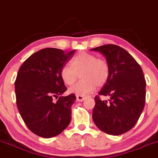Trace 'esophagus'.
Returning a JSON list of instances; mask_svg holds the SVG:
<instances>
[{
	"label": "esophagus",
	"instance_id": "obj_1",
	"mask_svg": "<svg viewBox=\"0 0 158 158\" xmlns=\"http://www.w3.org/2000/svg\"><path fill=\"white\" fill-rule=\"evenodd\" d=\"M85 98H86V96H79V95H77V100L78 102H82V101H84Z\"/></svg>",
	"mask_w": 158,
	"mask_h": 158
}]
</instances>
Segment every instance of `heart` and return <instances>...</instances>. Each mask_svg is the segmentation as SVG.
Returning <instances> with one entry per match:
<instances>
[{
    "label": "heart",
    "mask_w": 158,
    "mask_h": 158,
    "mask_svg": "<svg viewBox=\"0 0 158 158\" xmlns=\"http://www.w3.org/2000/svg\"><path fill=\"white\" fill-rule=\"evenodd\" d=\"M71 66L64 65L61 70V78L64 84L73 85L81 73L82 80L69 88V93L85 96L96 90L97 86H103L110 77L108 62L96 55L82 52L71 60Z\"/></svg>",
    "instance_id": "obj_1"
}]
</instances>
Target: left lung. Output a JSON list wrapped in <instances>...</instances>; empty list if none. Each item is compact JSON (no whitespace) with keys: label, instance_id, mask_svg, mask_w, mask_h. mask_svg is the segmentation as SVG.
<instances>
[{"label":"left lung","instance_id":"8db88e82","mask_svg":"<svg viewBox=\"0 0 158 158\" xmlns=\"http://www.w3.org/2000/svg\"><path fill=\"white\" fill-rule=\"evenodd\" d=\"M106 57L110 69L106 84L95 96L93 119L105 133L119 135L136 124L146 100V80L140 64L128 51L116 45L107 44L91 49ZM99 95H110L109 102Z\"/></svg>","mask_w":158,"mask_h":158}]
</instances>
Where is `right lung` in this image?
Instances as JSON below:
<instances>
[{
	"mask_svg": "<svg viewBox=\"0 0 158 158\" xmlns=\"http://www.w3.org/2000/svg\"><path fill=\"white\" fill-rule=\"evenodd\" d=\"M74 53L75 50L66 53L58 48L41 49L18 71L15 82L17 107L28 128L42 138L58 135L71 123L76 96H62L67 87L60 72Z\"/></svg>",
	"mask_w": 158,
	"mask_h": 158,
	"instance_id": "1",
	"label": "right lung"
}]
</instances>
